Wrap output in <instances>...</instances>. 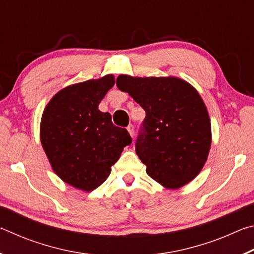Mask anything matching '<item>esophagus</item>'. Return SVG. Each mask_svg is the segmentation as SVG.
I'll list each match as a JSON object with an SVG mask.
<instances>
[{
  "label": "esophagus",
  "mask_w": 254,
  "mask_h": 254,
  "mask_svg": "<svg viewBox=\"0 0 254 254\" xmlns=\"http://www.w3.org/2000/svg\"><path fill=\"white\" fill-rule=\"evenodd\" d=\"M127 132L130 133V135L133 137V135H134V127L132 126V124H130V126L127 127Z\"/></svg>",
  "instance_id": "1"
}]
</instances>
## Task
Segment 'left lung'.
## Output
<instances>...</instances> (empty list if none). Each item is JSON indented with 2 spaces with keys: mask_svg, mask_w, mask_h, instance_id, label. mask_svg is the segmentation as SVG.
<instances>
[{
  "mask_svg": "<svg viewBox=\"0 0 254 254\" xmlns=\"http://www.w3.org/2000/svg\"><path fill=\"white\" fill-rule=\"evenodd\" d=\"M117 86L145 111L135 152L147 174L169 189L191 182L212 142L208 112L198 92L176 77L120 75Z\"/></svg>",
  "mask_w": 254,
  "mask_h": 254,
  "instance_id": "obj_1",
  "label": "left lung"
}]
</instances>
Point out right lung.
<instances>
[{
  "instance_id": "right-lung-1",
  "label": "right lung",
  "mask_w": 254,
  "mask_h": 254,
  "mask_svg": "<svg viewBox=\"0 0 254 254\" xmlns=\"http://www.w3.org/2000/svg\"><path fill=\"white\" fill-rule=\"evenodd\" d=\"M115 84L113 75L67 86L51 98L40 123V140L51 167L70 186L91 191L105 182L132 139L98 104Z\"/></svg>"
}]
</instances>
